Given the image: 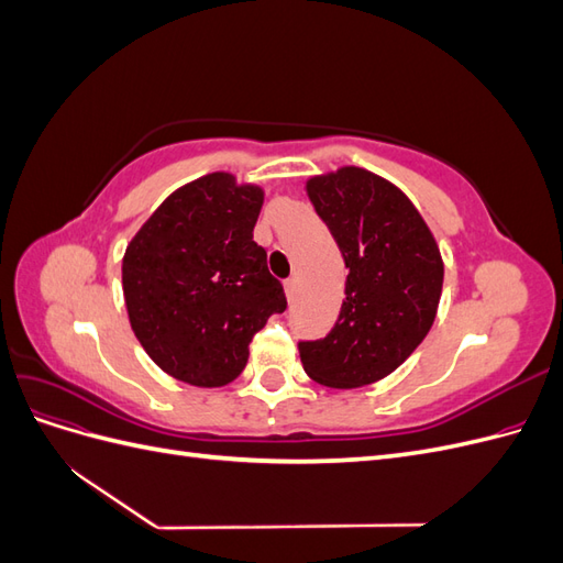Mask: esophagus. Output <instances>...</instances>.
I'll list each match as a JSON object with an SVG mask.
<instances>
[{
	"label": "esophagus",
	"mask_w": 563,
	"mask_h": 563,
	"mask_svg": "<svg viewBox=\"0 0 563 563\" xmlns=\"http://www.w3.org/2000/svg\"><path fill=\"white\" fill-rule=\"evenodd\" d=\"M284 291H286V300H288V302H294V300H296V291H298V282H296V277H291V279H286V282H284Z\"/></svg>",
	"instance_id": "34e87169"
}]
</instances>
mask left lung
I'll use <instances>...</instances> for the list:
<instances>
[{
  "mask_svg": "<svg viewBox=\"0 0 563 563\" xmlns=\"http://www.w3.org/2000/svg\"><path fill=\"white\" fill-rule=\"evenodd\" d=\"M308 197L345 258V300L331 333L300 343L305 373L352 389L399 368L432 329L444 261L397 185L360 166L308 180Z\"/></svg>",
  "mask_w": 563,
  "mask_h": 563,
  "instance_id": "1",
  "label": "left lung"
}]
</instances>
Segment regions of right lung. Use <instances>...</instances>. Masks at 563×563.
I'll return each instance as SVG.
<instances>
[{
	"label": "right lung",
	"mask_w": 563,
	"mask_h": 563,
	"mask_svg": "<svg viewBox=\"0 0 563 563\" xmlns=\"http://www.w3.org/2000/svg\"><path fill=\"white\" fill-rule=\"evenodd\" d=\"M265 192L216 172L168 195L122 261L131 329L164 373L223 387L244 371L249 343L286 310L267 253L253 242Z\"/></svg>",
	"instance_id": "right-lung-1"
}]
</instances>
